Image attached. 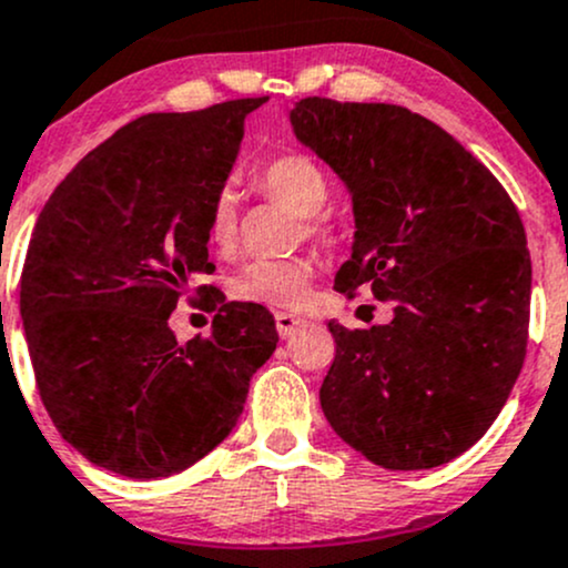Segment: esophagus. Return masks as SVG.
Returning a JSON list of instances; mask_svg holds the SVG:
<instances>
[{
	"instance_id": "1",
	"label": "esophagus",
	"mask_w": 568,
	"mask_h": 568,
	"mask_svg": "<svg viewBox=\"0 0 568 568\" xmlns=\"http://www.w3.org/2000/svg\"><path fill=\"white\" fill-rule=\"evenodd\" d=\"M274 326H277V334L283 336V339H288V336L294 334L298 326H304V321H302V317L291 315V313H277V315H274Z\"/></svg>"
}]
</instances>
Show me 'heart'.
<instances>
[{"mask_svg":"<svg viewBox=\"0 0 568 568\" xmlns=\"http://www.w3.org/2000/svg\"><path fill=\"white\" fill-rule=\"evenodd\" d=\"M255 189L274 202L285 204L304 217L310 232L321 229V210L328 202V178L310 155L285 153L261 166L253 178ZM240 229V204L234 189H221L210 204L207 236L217 251H232ZM315 261L307 255L294 258L247 261L232 277V294L242 302L270 304V307H298L310 294Z\"/></svg>","mask_w":568,"mask_h":568,"instance_id":"1","label":"heart"}]
</instances>
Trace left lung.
I'll list each match as a JSON object with an SVG mask.
<instances>
[{
    "instance_id": "8db88e82",
    "label": "left lung",
    "mask_w": 568,
    "mask_h": 568,
    "mask_svg": "<svg viewBox=\"0 0 568 568\" xmlns=\"http://www.w3.org/2000/svg\"><path fill=\"white\" fill-rule=\"evenodd\" d=\"M291 129L353 196L334 285L394 302L385 326L328 323L323 415L383 469L447 464L488 432L526 358L531 255L513 199L456 136L398 104L310 97Z\"/></svg>"
}]
</instances>
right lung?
<instances>
[{
	"mask_svg": "<svg viewBox=\"0 0 568 568\" xmlns=\"http://www.w3.org/2000/svg\"><path fill=\"white\" fill-rule=\"evenodd\" d=\"M264 102L136 118L83 155L37 217L21 274L37 388L59 434L102 469H189L234 432L277 347L274 317L251 302H223L204 339L180 345L170 328L178 298L215 272L210 204Z\"/></svg>",
	"mask_w": 568,
	"mask_h": 568,
	"instance_id": "right-lung-1",
	"label": "right lung"
}]
</instances>
